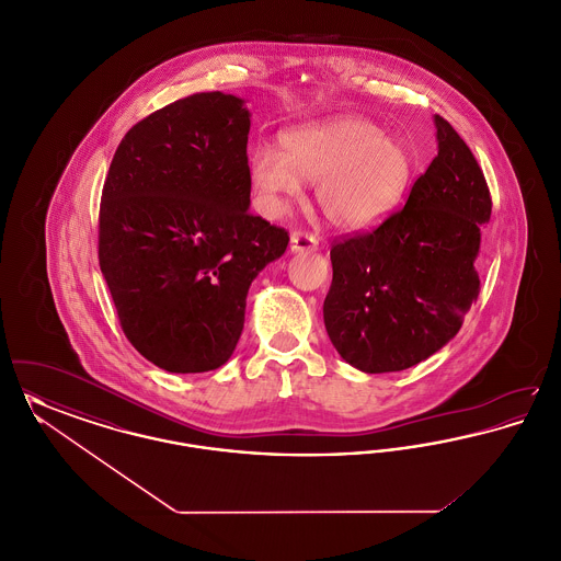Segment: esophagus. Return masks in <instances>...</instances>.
Here are the masks:
<instances>
[{"mask_svg":"<svg viewBox=\"0 0 561 561\" xmlns=\"http://www.w3.org/2000/svg\"><path fill=\"white\" fill-rule=\"evenodd\" d=\"M290 248L293 252H316L320 248V240L313 236V233H307V231H300V229H294L290 233Z\"/></svg>","mask_w":561,"mask_h":561,"instance_id":"esophagus-1","label":"esophagus"}]
</instances>
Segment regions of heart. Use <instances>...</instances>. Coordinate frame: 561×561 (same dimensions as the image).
<instances>
[{
	"label": "heart",
	"instance_id": "1",
	"mask_svg": "<svg viewBox=\"0 0 561 561\" xmlns=\"http://www.w3.org/2000/svg\"><path fill=\"white\" fill-rule=\"evenodd\" d=\"M248 176L268 213H282L300 181L318 183L316 199L339 229H364L396 208L414 176V156L400 136L364 117H334L282 136V151L261 145Z\"/></svg>",
	"mask_w": 561,
	"mask_h": 561
}]
</instances>
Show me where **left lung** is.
<instances>
[{"label": "left lung", "mask_w": 561, "mask_h": 561, "mask_svg": "<svg viewBox=\"0 0 561 561\" xmlns=\"http://www.w3.org/2000/svg\"><path fill=\"white\" fill-rule=\"evenodd\" d=\"M437 156L405 206L373 231L334 241L323 323L341 357L362 373H400L460 330L480 296L476 259L492 197L480 163L435 115Z\"/></svg>", "instance_id": "obj_1"}]
</instances>
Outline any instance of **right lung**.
Listing matches in <instances>:
<instances>
[{"instance_id": "1", "label": "right lung", "mask_w": 561, "mask_h": 561, "mask_svg": "<svg viewBox=\"0 0 561 561\" xmlns=\"http://www.w3.org/2000/svg\"><path fill=\"white\" fill-rule=\"evenodd\" d=\"M243 101L199 92L122 138L99 213V263L133 347L161 370L220 368L240 341L245 294L290 236L248 213Z\"/></svg>"}]
</instances>
